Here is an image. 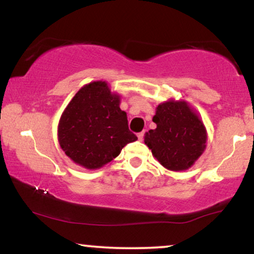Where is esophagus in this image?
Wrapping results in <instances>:
<instances>
[{"mask_svg":"<svg viewBox=\"0 0 254 254\" xmlns=\"http://www.w3.org/2000/svg\"><path fill=\"white\" fill-rule=\"evenodd\" d=\"M144 133H146V130L140 131V133L137 134V137H139V140H140V141H142V140H143V137H144Z\"/></svg>","mask_w":254,"mask_h":254,"instance_id":"obj_1","label":"esophagus"}]
</instances>
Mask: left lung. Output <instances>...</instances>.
<instances>
[{"instance_id":"1","label":"left lung","mask_w":254,"mask_h":254,"mask_svg":"<svg viewBox=\"0 0 254 254\" xmlns=\"http://www.w3.org/2000/svg\"><path fill=\"white\" fill-rule=\"evenodd\" d=\"M155 129L144 135V143L168 170L189 169L205 149L206 129L186 101L168 100L156 107Z\"/></svg>"}]
</instances>
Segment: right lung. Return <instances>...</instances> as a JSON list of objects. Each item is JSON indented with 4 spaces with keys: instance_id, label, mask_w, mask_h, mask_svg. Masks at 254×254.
<instances>
[{
    "instance_id": "1",
    "label": "right lung",
    "mask_w": 254,
    "mask_h": 254,
    "mask_svg": "<svg viewBox=\"0 0 254 254\" xmlns=\"http://www.w3.org/2000/svg\"><path fill=\"white\" fill-rule=\"evenodd\" d=\"M119 105L120 97L112 93L106 81L85 85L72 98L59 120L58 141L74 163L98 169L137 140Z\"/></svg>"
}]
</instances>
